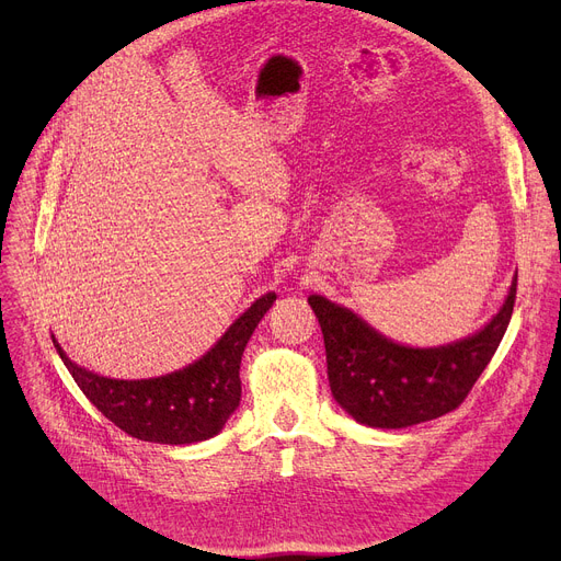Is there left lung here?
<instances>
[{
  "label": "left lung",
  "instance_id": "left-lung-1",
  "mask_svg": "<svg viewBox=\"0 0 561 561\" xmlns=\"http://www.w3.org/2000/svg\"><path fill=\"white\" fill-rule=\"evenodd\" d=\"M511 293L482 331L439 348L399 346L327 297L308 304L322 327L329 383L337 404L359 424L407 428L455 411L493 359L513 314Z\"/></svg>",
  "mask_w": 561,
  "mask_h": 561
}]
</instances>
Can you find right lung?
I'll return each mask as SVG.
<instances>
[{
    "mask_svg": "<svg viewBox=\"0 0 561 561\" xmlns=\"http://www.w3.org/2000/svg\"><path fill=\"white\" fill-rule=\"evenodd\" d=\"M275 299V293L260 297L199 362L154 379L100 377L72 364L55 337L53 344L75 383L117 428L141 442L195 444L217 435L239 407V364Z\"/></svg>",
    "mask_w": 561,
    "mask_h": 561,
    "instance_id": "1",
    "label": "right lung"
}]
</instances>
